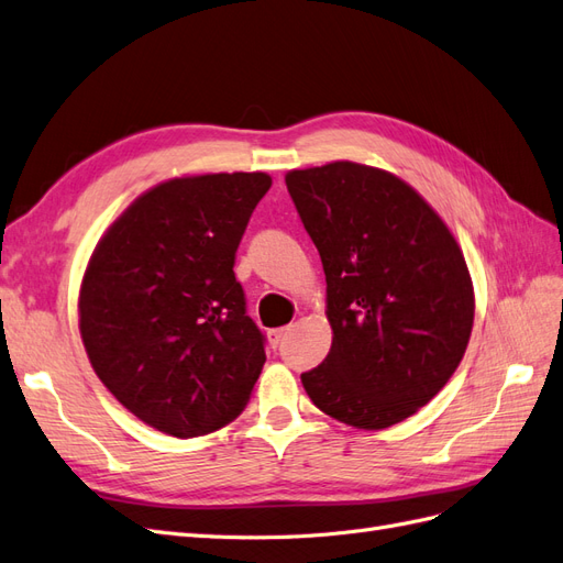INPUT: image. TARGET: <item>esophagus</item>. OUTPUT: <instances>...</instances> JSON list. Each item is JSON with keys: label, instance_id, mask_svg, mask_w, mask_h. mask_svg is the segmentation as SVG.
I'll list each match as a JSON object with an SVG mask.
<instances>
[{"label": "esophagus", "instance_id": "obj_1", "mask_svg": "<svg viewBox=\"0 0 563 563\" xmlns=\"http://www.w3.org/2000/svg\"><path fill=\"white\" fill-rule=\"evenodd\" d=\"M287 334V328H278V330H271L268 332V340H271V344L273 346H278L280 342H283V336Z\"/></svg>", "mask_w": 563, "mask_h": 563}]
</instances>
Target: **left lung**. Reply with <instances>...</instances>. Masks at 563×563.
Segmentation results:
<instances>
[{
  "mask_svg": "<svg viewBox=\"0 0 563 563\" xmlns=\"http://www.w3.org/2000/svg\"><path fill=\"white\" fill-rule=\"evenodd\" d=\"M328 283L332 349L301 384L334 420L387 429L457 371L474 323L464 256L398 176L330 163L285 176Z\"/></svg>",
  "mask_w": 563,
  "mask_h": 563,
  "instance_id": "left-lung-1",
  "label": "left lung"
}]
</instances>
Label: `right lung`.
Returning <instances> with one entry per match:
<instances>
[{"label":"right lung","instance_id":"add662e5","mask_svg":"<svg viewBox=\"0 0 563 563\" xmlns=\"http://www.w3.org/2000/svg\"><path fill=\"white\" fill-rule=\"evenodd\" d=\"M271 188L264 172L151 188L96 245L79 292L91 367L146 424L192 439L233 422L266 363L235 252Z\"/></svg>","mask_w":563,"mask_h":563}]
</instances>
